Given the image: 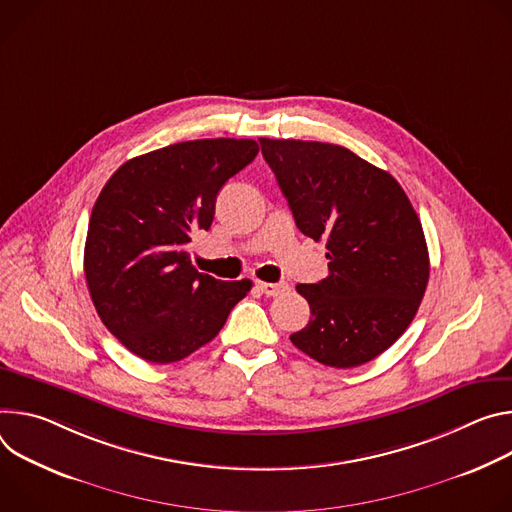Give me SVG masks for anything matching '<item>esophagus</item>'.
Wrapping results in <instances>:
<instances>
[{
  "label": "esophagus",
  "instance_id": "obj_1",
  "mask_svg": "<svg viewBox=\"0 0 512 512\" xmlns=\"http://www.w3.org/2000/svg\"><path fill=\"white\" fill-rule=\"evenodd\" d=\"M256 289L260 293H264L266 297H278V295L289 293L287 282H262V280H258L256 282Z\"/></svg>",
  "mask_w": 512,
  "mask_h": 512
}]
</instances>
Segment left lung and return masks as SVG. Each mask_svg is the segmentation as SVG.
<instances>
[{
  "label": "left lung",
  "mask_w": 512,
  "mask_h": 512,
  "mask_svg": "<svg viewBox=\"0 0 512 512\" xmlns=\"http://www.w3.org/2000/svg\"><path fill=\"white\" fill-rule=\"evenodd\" d=\"M260 146L299 230L327 242L329 274L297 285L311 319L291 342L325 366H362L417 315L429 280L421 221L392 175L344 146L270 138Z\"/></svg>",
  "instance_id": "left-lung-1"
}]
</instances>
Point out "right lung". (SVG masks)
<instances>
[{"label": "right lung", "instance_id": "add662e5", "mask_svg": "<svg viewBox=\"0 0 512 512\" xmlns=\"http://www.w3.org/2000/svg\"><path fill=\"white\" fill-rule=\"evenodd\" d=\"M258 154L254 140L207 138L124 162L89 219L85 278L103 325L152 364L209 344L252 282L199 272L189 242L209 230L221 187Z\"/></svg>", "mask_w": 512, "mask_h": 512}]
</instances>
